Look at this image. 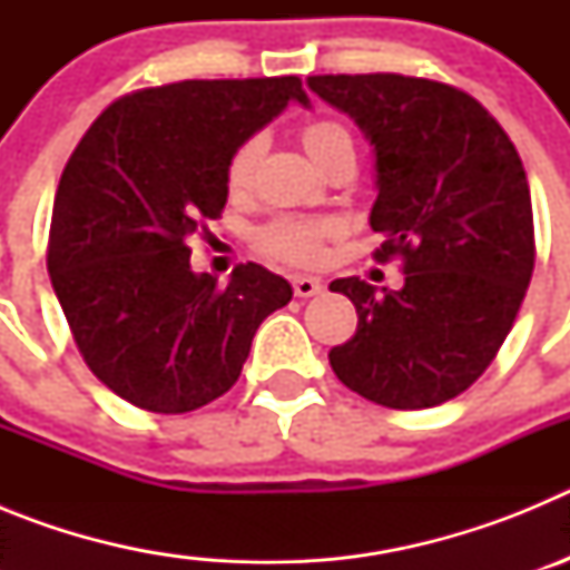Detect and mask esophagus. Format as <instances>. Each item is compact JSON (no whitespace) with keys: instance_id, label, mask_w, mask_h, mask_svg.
Segmentation results:
<instances>
[{"instance_id":"esophagus-1","label":"esophagus","mask_w":570,"mask_h":570,"mask_svg":"<svg viewBox=\"0 0 570 570\" xmlns=\"http://www.w3.org/2000/svg\"><path fill=\"white\" fill-rule=\"evenodd\" d=\"M291 285H294V294L299 296V299H308V296L322 294V282L314 279V276H294Z\"/></svg>"}]
</instances>
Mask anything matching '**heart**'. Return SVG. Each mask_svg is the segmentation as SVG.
Segmentation results:
<instances>
[{"label": "heart", "mask_w": 570, "mask_h": 570, "mask_svg": "<svg viewBox=\"0 0 570 570\" xmlns=\"http://www.w3.org/2000/svg\"><path fill=\"white\" fill-rule=\"evenodd\" d=\"M302 145L314 156L316 163L325 165L340 154H354V139L345 125L334 119H316L302 130ZM262 154V136H250L228 159V185L230 190H245L254 176L256 159ZM340 234L334 219H311V216H276L268 225H262L254 236V245L265 256L291 262V265H316L325 256V242Z\"/></svg>", "instance_id": "obj_1"}]
</instances>
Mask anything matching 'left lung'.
Masks as SVG:
<instances>
[{"label":"left lung","mask_w":570,"mask_h":570,"mask_svg":"<svg viewBox=\"0 0 570 570\" xmlns=\"http://www.w3.org/2000/svg\"><path fill=\"white\" fill-rule=\"evenodd\" d=\"M354 116L376 150V259H402L405 285L354 302L356 334L331 347L342 385L396 411L454 400L485 374L533 274V210L522 159L502 125L454 85L402 73L308 77Z\"/></svg>","instance_id":"1"}]
</instances>
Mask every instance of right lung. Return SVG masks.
<instances>
[{
    "label": "right lung",
    "mask_w": 570,
    "mask_h": 570,
    "mask_svg": "<svg viewBox=\"0 0 570 570\" xmlns=\"http://www.w3.org/2000/svg\"><path fill=\"white\" fill-rule=\"evenodd\" d=\"M299 77L185 79L125 94L70 154L50 216L48 274L99 382L154 414H188L239 380L256 328L291 285L256 262L228 285L190 271V239L228 203V159Z\"/></svg>",
    "instance_id": "add662e5"
}]
</instances>
